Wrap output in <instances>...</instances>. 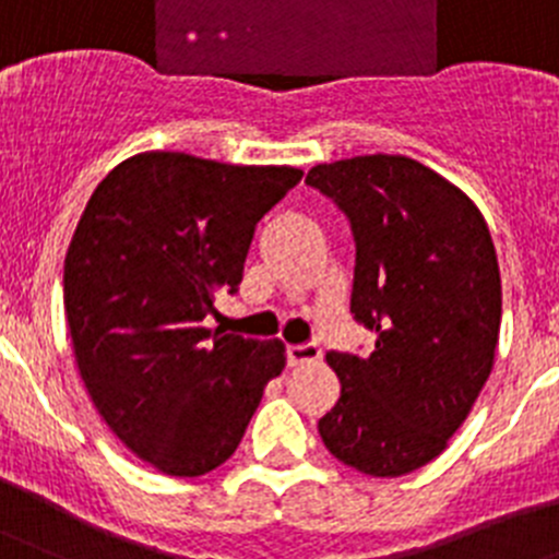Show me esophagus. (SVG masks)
Returning a JSON list of instances; mask_svg holds the SVG:
<instances>
[{"mask_svg":"<svg viewBox=\"0 0 559 559\" xmlns=\"http://www.w3.org/2000/svg\"><path fill=\"white\" fill-rule=\"evenodd\" d=\"M322 358L320 344L306 342V344H289L286 347V361L289 367H304V364H317Z\"/></svg>","mask_w":559,"mask_h":559,"instance_id":"esophagus-1","label":"esophagus"}]
</instances>
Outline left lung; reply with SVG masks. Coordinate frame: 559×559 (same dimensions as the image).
Segmentation results:
<instances>
[{"mask_svg": "<svg viewBox=\"0 0 559 559\" xmlns=\"http://www.w3.org/2000/svg\"><path fill=\"white\" fill-rule=\"evenodd\" d=\"M356 239L350 311L374 331L369 358L328 353L342 397L320 419L333 457L403 477L447 450L493 369L502 278L485 217L466 192L400 154L317 165Z\"/></svg>", "mask_w": 559, "mask_h": 559, "instance_id": "8db88e82", "label": "left lung"}]
</instances>
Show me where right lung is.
<instances>
[{
    "label": "right lung",
    "instance_id": "obj_1",
    "mask_svg": "<svg viewBox=\"0 0 559 559\" xmlns=\"http://www.w3.org/2000/svg\"><path fill=\"white\" fill-rule=\"evenodd\" d=\"M300 176L145 151L109 170L76 223L62 273L76 367L109 430L156 472L226 463L286 367L278 338L203 320L217 292L239 289L255 223Z\"/></svg>",
    "mask_w": 559,
    "mask_h": 559
}]
</instances>
